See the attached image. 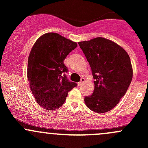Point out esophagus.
I'll return each instance as SVG.
<instances>
[{"label":"esophagus","mask_w":148,"mask_h":148,"mask_svg":"<svg viewBox=\"0 0 148 148\" xmlns=\"http://www.w3.org/2000/svg\"><path fill=\"white\" fill-rule=\"evenodd\" d=\"M84 81H85V79L84 78H82L81 79V81L79 82L78 83V86H81V85H82L83 84V83L84 82Z\"/></svg>","instance_id":"obj_1"}]
</instances>
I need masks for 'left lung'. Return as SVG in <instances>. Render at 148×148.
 <instances>
[{
	"label": "left lung",
	"instance_id": "1",
	"mask_svg": "<svg viewBox=\"0 0 148 148\" xmlns=\"http://www.w3.org/2000/svg\"><path fill=\"white\" fill-rule=\"evenodd\" d=\"M95 79L93 94L84 98L86 107L97 113L112 110L125 95L132 79L126 51L111 40L97 37L79 42Z\"/></svg>",
	"mask_w": 148,
	"mask_h": 148
}]
</instances>
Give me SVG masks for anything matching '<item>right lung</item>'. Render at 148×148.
Returning <instances> with one entry per match:
<instances>
[{"label":"right lung","instance_id":"add662e5","mask_svg":"<svg viewBox=\"0 0 148 148\" xmlns=\"http://www.w3.org/2000/svg\"><path fill=\"white\" fill-rule=\"evenodd\" d=\"M77 42L56 33H46L34 44L28 58L27 78L36 101L44 110H54L65 102L69 91L77 86L69 82L64 64Z\"/></svg>","mask_w":148,"mask_h":148}]
</instances>
